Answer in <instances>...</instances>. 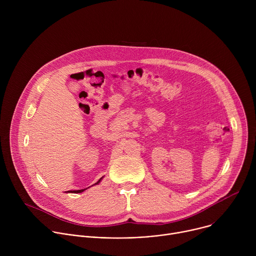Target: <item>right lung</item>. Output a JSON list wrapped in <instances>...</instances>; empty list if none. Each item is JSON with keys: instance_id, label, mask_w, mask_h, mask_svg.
Segmentation results:
<instances>
[{"instance_id": "add662e5", "label": "right lung", "mask_w": 256, "mask_h": 256, "mask_svg": "<svg viewBox=\"0 0 256 256\" xmlns=\"http://www.w3.org/2000/svg\"><path fill=\"white\" fill-rule=\"evenodd\" d=\"M100 180H101V178L96 182L95 184H99L100 182ZM85 190H70V192H72V194H80V192H83Z\"/></svg>"}]
</instances>
